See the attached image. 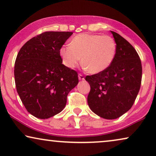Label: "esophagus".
<instances>
[{
  "instance_id": "esophagus-1",
  "label": "esophagus",
  "mask_w": 156,
  "mask_h": 156,
  "mask_svg": "<svg viewBox=\"0 0 156 156\" xmlns=\"http://www.w3.org/2000/svg\"><path fill=\"white\" fill-rule=\"evenodd\" d=\"M78 79L79 80H84V76H83L82 74H80V73H79L78 74Z\"/></svg>"
}]
</instances>
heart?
I'll return each mask as SVG.
<instances>
[{"mask_svg":"<svg viewBox=\"0 0 156 156\" xmlns=\"http://www.w3.org/2000/svg\"><path fill=\"white\" fill-rule=\"evenodd\" d=\"M116 51L117 45L112 37L81 33L75 36L69 45L61 47L59 54L67 68H75L81 58L87 70L96 74L110 67L115 59Z\"/></svg>","mask_w":156,"mask_h":156,"instance_id":"obj_1","label":"heart"}]
</instances>
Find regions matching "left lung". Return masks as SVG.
I'll use <instances>...</instances> for the list:
<instances>
[{
	"label": "left lung",
	"instance_id": "left-lung-1",
	"mask_svg": "<svg viewBox=\"0 0 156 156\" xmlns=\"http://www.w3.org/2000/svg\"><path fill=\"white\" fill-rule=\"evenodd\" d=\"M117 45L115 59L99 73L87 76L90 86L88 104L91 111L105 119H115L129 111L139 92L142 66L136 49L113 31Z\"/></svg>",
	"mask_w": 156,
	"mask_h": 156
}]
</instances>
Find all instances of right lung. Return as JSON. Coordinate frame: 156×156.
I'll list each match as a JSON object with an SVG mask.
<instances>
[{"mask_svg": "<svg viewBox=\"0 0 156 156\" xmlns=\"http://www.w3.org/2000/svg\"><path fill=\"white\" fill-rule=\"evenodd\" d=\"M73 32L48 31L23 45L16 58V90L28 113L41 119L63 111L78 73L62 63L59 50Z\"/></svg>", "mask_w": 156, "mask_h": 156, "instance_id": "right-lung-1", "label": "right lung"}]
</instances>
